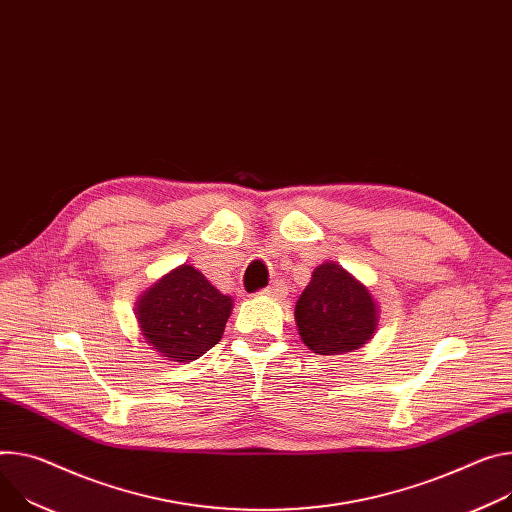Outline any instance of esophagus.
Here are the masks:
<instances>
[{
  "label": "esophagus",
  "instance_id": "esophagus-1",
  "mask_svg": "<svg viewBox=\"0 0 512 512\" xmlns=\"http://www.w3.org/2000/svg\"><path fill=\"white\" fill-rule=\"evenodd\" d=\"M263 296L267 298H273V300H282L288 296V286L282 282V280H275L271 286H267L263 292Z\"/></svg>",
  "mask_w": 512,
  "mask_h": 512
}]
</instances>
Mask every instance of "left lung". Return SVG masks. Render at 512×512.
Returning a JSON list of instances; mask_svg holds the SVG:
<instances>
[{
	"mask_svg": "<svg viewBox=\"0 0 512 512\" xmlns=\"http://www.w3.org/2000/svg\"><path fill=\"white\" fill-rule=\"evenodd\" d=\"M296 329L316 355L363 347L380 324V306L365 284L335 261H324L296 302Z\"/></svg>",
	"mask_w": 512,
	"mask_h": 512,
	"instance_id": "1",
	"label": "left lung"
}]
</instances>
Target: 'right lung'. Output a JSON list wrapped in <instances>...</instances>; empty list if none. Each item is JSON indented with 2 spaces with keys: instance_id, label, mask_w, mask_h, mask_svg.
<instances>
[{
  "instance_id": "add662e5",
  "label": "right lung",
  "mask_w": 512,
  "mask_h": 512,
  "mask_svg": "<svg viewBox=\"0 0 512 512\" xmlns=\"http://www.w3.org/2000/svg\"><path fill=\"white\" fill-rule=\"evenodd\" d=\"M230 312L232 298L188 263L165 273L134 302L145 343L175 363L194 361L210 351L222 339Z\"/></svg>"
}]
</instances>
